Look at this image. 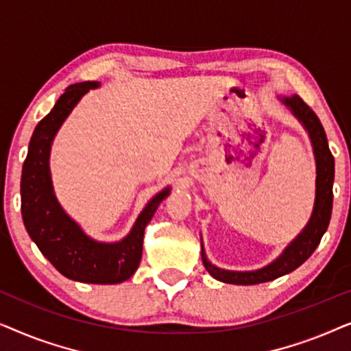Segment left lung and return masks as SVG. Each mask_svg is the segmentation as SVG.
<instances>
[{
    "instance_id": "left-lung-1",
    "label": "left lung",
    "mask_w": 351,
    "mask_h": 351,
    "mask_svg": "<svg viewBox=\"0 0 351 351\" xmlns=\"http://www.w3.org/2000/svg\"><path fill=\"white\" fill-rule=\"evenodd\" d=\"M287 107H289L297 118L304 123V126L310 134L311 143H313V152L316 158V199L313 214L308 225L304 232L292 241L286 251L281 254V257L270 265L256 271H228L222 268L214 267L204 256V251H201L203 263L206 270L214 276L215 280L230 282V285H258V282H267L276 280L286 273H291L300 267L323 238L326 230H328L330 213H332V184H334V156L329 150L328 137H326L324 128L321 124L316 113L302 100L299 95L282 99Z\"/></svg>"
}]
</instances>
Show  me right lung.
Listing matches in <instances>:
<instances>
[{
	"mask_svg": "<svg viewBox=\"0 0 351 351\" xmlns=\"http://www.w3.org/2000/svg\"><path fill=\"white\" fill-rule=\"evenodd\" d=\"M97 86V81L70 86L57 100L54 108L36 124L22 167L21 208L30 238L62 275L93 285H117L126 281L137 270L142 258L143 232L158 204L169 195V189L161 191L147 204L131 233L114 244L93 241L62 210L51 185V143L71 108L89 89Z\"/></svg>",
	"mask_w": 351,
	"mask_h": 351,
	"instance_id": "obj_1",
	"label": "right lung"
}]
</instances>
